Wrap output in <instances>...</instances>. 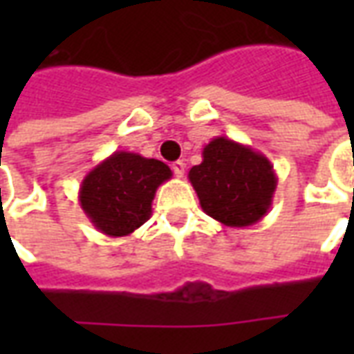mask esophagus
Instances as JSON below:
<instances>
[{"mask_svg":"<svg viewBox=\"0 0 354 354\" xmlns=\"http://www.w3.org/2000/svg\"><path fill=\"white\" fill-rule=\"evenodd\" d=\"M172 170H174V174H176L178 178H182V176H184V172H185V162L184 161L172 162Z\"/></svg>","mask_w":354,"mask_h":354,"instance_id":"1","label":"esophagus"}]
</instances>
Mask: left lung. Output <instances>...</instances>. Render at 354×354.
I'll use <instances>...</instances> for the list:
<instances>
[{
    "label": "left lung",
    "instance_id": "obj_1",
    "mask_svg": "<svg viewBox=\"0 0 354 354\" xmlns=\"http://www.w3.org/2000/svg\"><path fill=\"white\" fill-rule=\"evenodd\" d=\"M201 208L227 227H248L269 212L277 174L266 155L225 136L203 147V161L189 170Z\"/></svg>",
    "mask_w": 354,
    "mask_h": 354
}]
</instances>
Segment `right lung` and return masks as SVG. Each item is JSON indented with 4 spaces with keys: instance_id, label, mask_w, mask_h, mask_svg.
<instances>
[{
    "instance_id": "right-lung-1",
    "label": "right lung",
    "mask_w": 354,
    "mask_h": 354,
    "mask_svg": "<svg viewBox=\"0 0 354 354\" xmlns=\"http://www.w3.org/2000/svg\"><path fill=\"white\" fill-rule=\"evenodd\" d=\"M170 178L172 170L162 161L115 151L83 178L81 208L100 233L127 237L151 218L155 192Z\"/></svg>"
}]
</instances>
